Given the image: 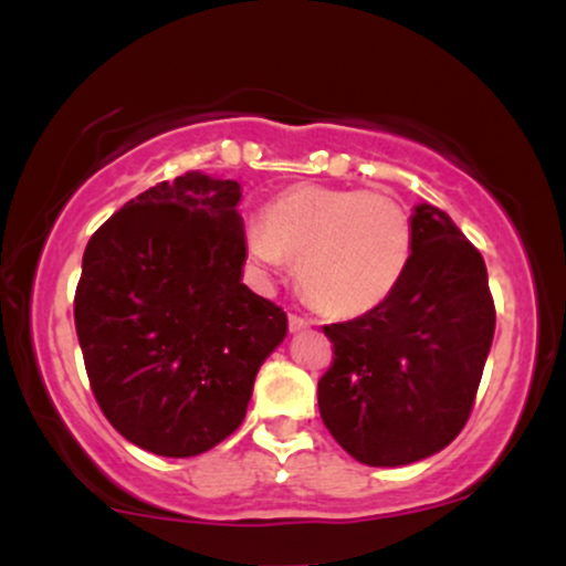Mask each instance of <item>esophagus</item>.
I'll use <instances>...</instances> for the list:
<instances>
[{
  "label": "esophagus",
  "instance_id": "1",
  "mask_svg": "<svg viewBox=\"0 0 566 566\" xmlns=\"http://www.w3.org/2000/svg\"><path fill=\"white\" fill-rule=\"evenodd\" d=\"M290 333H301V329H308V327H314V322L311 319H303V316H297V314H290Z\"/></svg>",
  "mask_w": 566,
  "mask_h": 566
}]
</instances>
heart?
Returning a JSON list of instances; mask_svg holds the SVG:
<instances>
[{
    "instance_id": "obj_1",
    "label": "heart",
    "mask_w": 566,
    "mask_h": 566,
    "mask_svg": "<svg viewBox=\"0 0 566 566\" xmlns=\"http://www.w3.org/2000/svg\"><path fill=\"white\" fill-rule=\"evenodd\" d=\"M265 269L297 261V282L329 316L378 308L399 287L412 255V223L394 197L361 188L292 186L244 231Z\"/></svg>"
}]
</instances>
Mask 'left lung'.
Wrapping results in <instances>:
<instances>
[{
    "label": "left lung",
    "instance_id": "1",
    "mask_svg": "<svg viewBox=\"0 0 566 566\" xmlns=\"http://www.w3.org/2000/svg\"><path fill=\"white\" fill-rule=\"evenodd\" d=\"M412 255L388 301L324 327L333 367L319 412L365 465H409L444 450L469 420L495 335L482 252L433 205H415Z\"/></svg>",
    "mask_w": 566,
    "mask_h": 566
}]
</instances>
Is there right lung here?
Returning <instances> with one entry per match:
<instances>
[{
	"label": "right lung",
	"mask_w": 566,
	"mask_h": 566,
	"mask_svg": "<svg viewBox=\"0 0 566 566\" xmlns=\"http://www.w3.org/2000/svg\"><path fill=\"white\" fill-rule=\"evenodd\" d=\"M242 186L199 170L129 199L90 239L74 322L90 386L140 450L193 458L242 426L287 314L242 284Z\"/></svg>",
	"instance_id": "obj_1"
}]
</instances>
